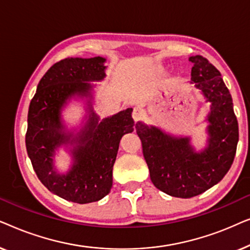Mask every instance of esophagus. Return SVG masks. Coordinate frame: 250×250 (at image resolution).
I'll return each mask as SVG.
<instances>
[{
  "instance_id": "34e87169",
  "label": "esophagus",
  "mask_w": 250,
  "mask_h": 250,
  "mask_svg": "<svg viewBox=\"0 0 250 250\" xmlns=\"http://www.w3.org/2000/svg\"><path fill=\"white\" fill-rule=\"evenodd\" d=\"M132 117L134 119V122H139L140 119L142 118V111L140 110L139 108H134V110H133V114H132Z\"/></svg>"
}]
</instances>
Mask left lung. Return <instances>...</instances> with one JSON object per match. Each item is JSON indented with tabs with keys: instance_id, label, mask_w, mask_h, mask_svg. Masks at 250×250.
I'll return each instance as SVG.
<instances>
[{
	"instance_id": "obj_1",
	"label": "left lung",
	"mask_w": 250,
	"mask_h": 250,
	"mask_svg": "<svg viewBox=\"0 0 250 250\" xmlns=\"http://www.w3.org/2000/svg\"><path fill=\"white\" fill-rule=\"evenodd\" d=\"M189 60L193 63L191 83L211 104L206 148L197 152L190 138L166 134L142 122L135 125L153 186L177 198L196 197L220 182L233 163L239 140L232 98L221 73L206 58L193 56Z\"/></svg>"
}]
</instances>
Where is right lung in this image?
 Instances as JSON below:
<instances>
[{"label": "right lung", "instance_id": "1", "mask_svg": "<svg viewBox=\"0 0 250 250\" xmlns=\"http://www.w3.org/2000/svg\"><path fill=\"white\" fill-rule=\"evenodd\" d=\"M102 57L67 58L54 63L37 85L29 104L27 153L41 182L68 201L88 204L102 199L112 187V167L122 136L133 132L132 108L102 119L92 108L93 85L105 77ZM73 96L89 98V119L74 136L64 131L61 110ZM62 144L73 145V165L66 174L55 172L53 157Z\"/></svg>", "mask_w": 250, "mask_h": 250}]
</instances>
